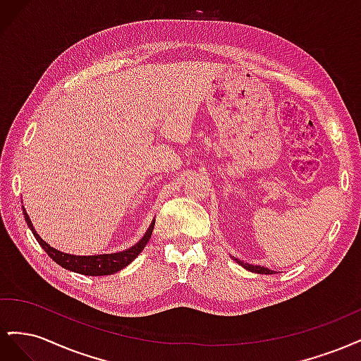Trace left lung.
I'll use <instances>...</instances> for the list:
<instances>
[{
  "mask_svg": "<svg viewBox=\"0 0 361 361\" xmlns=\"http://www.w3.org/2000/svg\"><path fill=\"white\" fill-rule=\"evenodd\" d=\"M239 265H243L245 269H248V271H251V272H257V274H274V271H271V269H268V268H265V267H257V265H250V264H244V262H241V260H238V259H235Z\"/></svg>",
  "mask_w": 361,
  "mask_h": 361,
  "instance_id": "obj_1",
  "label": "left lung"
}]
</instances>
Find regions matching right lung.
<instances>
[{"label":"right lung","mask_w":361,"mask_h":361,"mask_svg":"<svg viewBox=\"0 0 361 361\" xmlns=\"http://www.w3.org/2000/svg\"><path fill=\"white\" fill-rule=\"evenodd\" d=\"M23 212H24L27 226L31 228L32 235H35V238L37 239L40 247L47 251L48 256L60 267L66 268L69 271H75V272H78V274H84V276H110L120 269H123L125 267H128L130 262H133L141 253V250L146 247V244L149 243V239L152 236V231H154V227H155V221H154L147 228L146 235L141 238L134 247H130L125 251H118V253H113V255L73 256V255H68V253H61V251L56 250L43 241V239L36 233L35 227H32V223L30 220L27 211L23 209Z\"/></svg>","instance_id":"add662e5"}]
</instances>
